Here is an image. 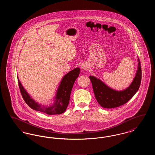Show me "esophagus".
I'll return each mask as SVG.
<instances>
[{
  "label": "esophagus",
  "mask_w": 155,
  "mask_h": 155,
  "mask_svg": "<svg viewBox=\"0 0 155 155\" xmlns=\"http://www.w3.org/2000/svg\"><path fill=\"white\" fill-rule=\"evenodd\" d=\"M81 67H82V69H84V70H86V69L87 68V66H85V65H84V64H82V65Z\"/></svg>",
  "instance_id": "esophagus-1"
}]
</instances>
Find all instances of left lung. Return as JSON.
<instances>
[{
  "instance_id": "1",
  "label": "left lung",
  "mask_w": 155,
  "mask_h": 155,
  "mask_svg": "<svg viewBox=\"0 0 155 155\" xmlns=\"http://www.w3.org/2000/svg\"><path fill=\"white\" fill-rule=\"evenodd\" d=\"M138 70L130 85L123 91H116L106 85L94 76H89L96 101L103 107L107 109L120 106L128 102L140 88L142 78L140 60L138 59Z\"/></svg>"
}]
</instances>
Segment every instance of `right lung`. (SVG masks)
<instances>
[{"label": "right lung", "mask_w": 155, "mask_h": 155, "mask_svg": "<svg viewBox=\"0 0 155 155\" xmlns=\"http://www.w3.org/2000/svg\"><path fill=\"white\" fill-rule=\"evenodd\" d=\"M80 72V68L78 67L75 68L63 77L58 89L54 103L49 106H42L32 99L24 88L18 78V86L24 101L31 109L49 115L60 114L66 110L74 82L79 76Z\"/></svg>", "instance_id": "add662e5"}]
</instances>
